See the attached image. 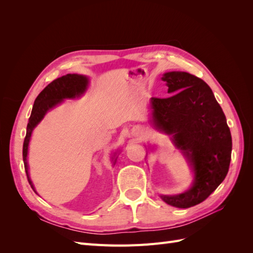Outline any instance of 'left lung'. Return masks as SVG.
<instances>
[{
	"instance_id": "1",
	"label": "left lung",
	"mask_w": 253,
	"mask_h": 253,
	"mask_svg": "<svg viewBox=\"0 0 253 253\" xmlns=\"http://www.w3.org/2000/svg\"><path fill=\"white\" fill-rule=\"evenodd\" d=\"M163 80L172 94L151 98L154 125L173 134L195 172L193 186L178 195H162L177 208L201 204L226 177L231 160L232 139L225 114L204 80L185 72H171Z\"/></svg>"
}]
</instances>
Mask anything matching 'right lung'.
Listing matches in <instances>:
<instances>
[{
    "instance_id": "1",
    "label": "right lung",
    "mask_w": 253,
    "mask_h": 253,
    "mask_svg": "<svg viewBox=\"0 0 253 253\" xmlns=\"http://www.w3.org/2000/svg\"><path fill=\"white\" fill-rule=\"evenodd\" d=\"M87 85V78L81 75L76 74H67L62 77L57 78L50 82L48 85L45 87L41 93L36 98L32 115L29 117V121L27 125L26 136L23 143V162H24L25 172L27 175V179L29 185L32 186L33 190L35 188L28 176V167H27V151H28V143L30 136L34 127L39 124L46 114L48 110L53 106L60 103L65 98H75L80 96L84 90H85Z\"/></svg>"
}]
</instances>
